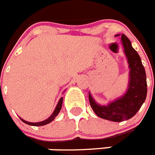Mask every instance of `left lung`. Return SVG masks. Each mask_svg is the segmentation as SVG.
<instances>
[{
  "label": "left lung",
  "mask_w": 155,
  "mask_h": 155,
  "mask_svg": "<svg viewBox=\"0 0 155 155\" xmlns=\"http://www.w3.org/2000/svg\"><path fill=\"white\" fill-rule=\"evenodd\" d=\"M121 41L130 69L128 90L124 96L107 106L98 105L91 94L88 95L94 113L100 118L113 122H122L132 118L144 102L147 91L146 73L139 54L124 34L121 35Z\"/></svg>",
  "instance_id": "obj_1"
}]
</instances>
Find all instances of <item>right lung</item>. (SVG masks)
<instances>
[{
    "label": "right lung",
    "mask_w": 155,
    "mask_h": 155,
    "mask_svg": "<svg viewBox=\"0 0 155 155\" xmlns=\"http://www.w3.org/2000/svg\"><path fill=\"white\" fill-rule=\"evenodd\" d=\"M62 104H63V97H61V99L59 100V102L58 104H57V107H56L55 110H54V112L53 113V114L51 115V116L49 117V118L47 119V120H44V121H42V122H39V123H29V122H27V121H25L24 120H22V119H21V121L23 122V123H25V124H28V125H31V126H35V127H39V126H43V125H46V124H50V123H51L52 121H53L54 119H55L56 116L58 115V113H60V111H61V107H62Z\"/></svg>",
    "instance_id": "1"
}]
</instances>
